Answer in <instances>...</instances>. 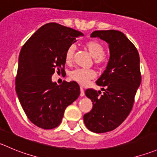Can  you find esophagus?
<instances>
[{"mask_svg":"<svg viewBox=\"0 0 157 157\" xmlns=\"http://www.w3.org/2000/svg\"><path fill=\"white\" fill-rule=\"evenodd\" d=\"M80 97H83L85 95V93H84V90L82 86H80Z\"/></svg>","mask_w":157,"mask_h":157,"instance_id":"obj_1","label":"esophagus"}]
</instances>
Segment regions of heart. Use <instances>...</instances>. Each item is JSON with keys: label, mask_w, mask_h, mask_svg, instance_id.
Here are the masks:
<instances>
[{"label": "heart", "mask_w": 157, "mask_h": 157, "mask_svg": "<svg viewBox=\"0 0 157 157\" xmlns=\"http://www.w3.org/2000/svg\"><path fill=\"white\" fill-rule=\"evenodd\" d=\"M86 48L93 57H94V63L97 65H103L106 62V57L105 56L104 48L103 45L96 40H90L85 44ZM75 52V46L71 45L67 49L65 53V61L70 63L74 58ZM95 71L92 69H84V68H77L70 73V77L72 80L78 82L80 84H86L90 80L95 77Z\"/></svg>", "instance_id": "1"}]
</instances>
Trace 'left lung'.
Listing matches in <instances>:
<instances>
[{"label":"left lung","mask_w":157,"mask_h":157,"mask_svg":"<svg viewBox=\"0 0 157 157\" xmlns=\"http://www.w3.org/2000/svg\"><path fill=\"white\" fill-rule=\"evenodd\" d=\"M91 37H99L109 44V59L106 70L97 80L101 91L87 89L85 94L93 108L83 121L94 133H106L119 127L130 114L136 90L141 83L140 56L136 47L124 33L115 30H95Z\"/></svg>","instance_id":"left-lung-1"}]
</instances>
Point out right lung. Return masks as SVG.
Segmentation results:
<instances>
[{"label": "right lung", "instance_id": "1", "mask_svg": "<svg viewBox=\"0 0 157 157\" xmlns=\"http://www.w3.org/2000/svg\"><path fill=\"white\" fill-rule=\"evenodd\" d=\"M83 33L57 23L38 29L20 52L15 84L21 106L28 119L44 130L60 125L67 106L80 96L76 82L57 85L51 77L64 72L67 49Z\"/></svg>", "mask_w": 157, "mask_h": 157}]
</instances>
